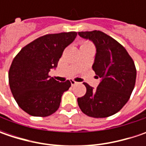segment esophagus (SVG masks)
Segmentation results:
<instances>
[{"mask_svg":"<svg viewBox=\"0 0 146 146\" xmlns=\"http://www.w3.org/2000/svg\"><path fill=\"white\" fill-rule=\"evenodd\" d=\"M70 84H71V85H75V84H78V82L75 81L74 80H70Z\"/></svg>","mask_w":146,"mask_h":146,"instance_id":"obj_1","label":"esophagus"}]
</instances>
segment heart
<instances>
[{
  "instance_id": "b5f03b06",
  "label": "heart",
  "mask_w": 146,
  "mask_h": 146,
  "mask_svg": "<svg viewBox=\"0 0 146 146\" xmlns=\"http://www.w3.org/2000/svg\"><path fill=\"white\" fill-rule=\"evenodd\" d=\"M80 47H91V48H93V44L91 43L88 42V41H83L81 43V45Z\"/></svg>"
}]
</instances>
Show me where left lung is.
I'll list each match as a JSON object with an SVG mask.
<instances>
[{"mask_svg":"<svg viewBox=\"0 0 146 146\" xmlns=\"http://www.w3.org/2000/svg\"><path fill=\"white\" fill-rule=\"evenodd\" d=\"M78 34L95 44L97 53L93 70L102 79L97 88L84 83L87 91L84 96L78 98V105L84 114L93 118L115 115L127 102L135 86L134 62L122 44L102 31Z\"/></svg>","mask_w":146,"mask_h":146,"instance_id":"8db88e82","label":"left lung"}]
</instances>
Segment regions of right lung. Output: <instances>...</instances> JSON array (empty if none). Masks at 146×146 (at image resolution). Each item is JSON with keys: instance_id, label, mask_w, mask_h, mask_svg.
I'll return each mask as SVG.
<instances>
[{"instance_id": "obj_1", "label": "right lung", "mask_w": 146, "mask_h": 146, "mask_svg": "<svg viewBox=\"0 0 146 146\" xmlns=\"http://www.w3.org/2000/svg\"><path fill=\"white\" fill-rule=\"evenodd\" d=\"M76 31L48 34L22 48L9 70V84L16 102L32 116L46 117L56 112L70 82H58L48 76L57 67L66 47L74 41Z\"/></svg>"}]
</instances>
